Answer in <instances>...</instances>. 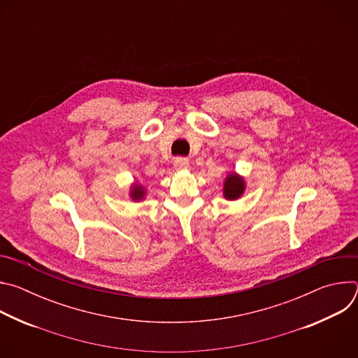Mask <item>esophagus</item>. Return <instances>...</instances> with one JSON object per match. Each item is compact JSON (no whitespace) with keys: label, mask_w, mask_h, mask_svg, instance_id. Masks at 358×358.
<instances>
[{"label":"esophagus","mask_w":358,"mask_h":358,"mask_svg":"<svg viewBox=\"0 0 358 358\" xmlns=\"http://www.w3.org/2000/svg\"><path fill=\"white\" fill-rule=\"evenodd\" d=\"M189 167V162L187 160V159H184V157H177L176 160H174V169L176 170H185V169H188Z\"/></svg>","instance_id":"34e87169"}]
</instances>
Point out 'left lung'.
<instances>
[{
    "label": "left lung",
    "instance_id": "8db88e82",
    "mask_svg": "<svg viewBox=\"0 0 358 358\" xmlns=\"http://www.w3.org/2000/svg\"><path fill=\"white\" fill-rule=\"evenodd\" d=\"M243 180L241 177H238L236 174H229L225 180V184H224V194H225V198L228 199H236L242 195L243 192Z\"/></svg>",
    "mask_w": 358,
    "mask_h": 358
}]
</instances>
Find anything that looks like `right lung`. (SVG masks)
<instances>
[{"label": "right lung", "mask_w": 358, "mask_h": 358, "mask_svg": "<svg viewBox=\"0 0 358 358\" xmlns=\"http://www.w3.org/2000/svg\"><path fill=\"white\" fill-rule=\"evenodd\" d=\"M143 195H144L143 188L138 187V185H134L133 189H131V196H133V199H141Z\"/></svg>", "instance_id": "right-lung-1"}]
</instances>
